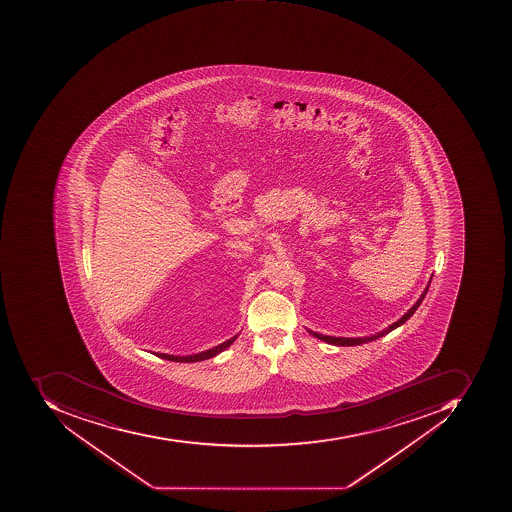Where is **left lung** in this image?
I'll list each match as a JSON object with an SVG mask.
<instances>
[{
    "label": "left lung",
    "mask_w": 512,
    "mask_h": 512,
    "mask_svg": "<svg viewBox=\"0 0 512 512\" xmlns=\"http://www.w3.org/2000/svg\"><path fill=\"white\" fill-rule=\"evenodd\" d=\"M431 280H429L428 286H426L425 291H423V294H421L420 298H418L417 303H415L414 306H412V308L409 309V311L406 312V314L400 318V320L395 321V323H392L391 326H388V328L383 329V331L377 332V334L375 335H371V337H331V335L318 334V332L309 331V329L308 332L309 334L314 335L315 338H318V340L326 341V343H329V345L334 346H358L363 345V343H369V341L377 340V338L385 337L386 334H389V332L394 331V329H397L398 326H401V324L406 323V321H408L409 318H411L412 315H414V312L417 311L418 306H420L421 304V301L425 300L426 294H428L429 286H431Z\"/></svg>",
    "instance_id": "obj_1"
}]
</instances>
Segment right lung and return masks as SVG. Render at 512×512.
Listing matches in <instances>:
<instances>
[{"label": "right lung", "instance_id": "right-lung-1", "mask_svg": "<svg viewBox=\"0 0 512 512\" xmlns=\"http://www.w3.org/2000/svg\"><path fill=\"white\" fill-rule=\"evenodd\" d=\"M237 337L238 335H235V337L229 338L228 341H224V343L215 346V348L200 352V354L186 355V357H180V355L160 354V352H154V354L157 355V357L164 358V360L177 361V363H195V361L208 360V358H212L215 357V355L220 354L224 349H228L229 346L237 340Z\"/></svg>", "mask_w": 512, "mask_h": 512}]
</instances>
